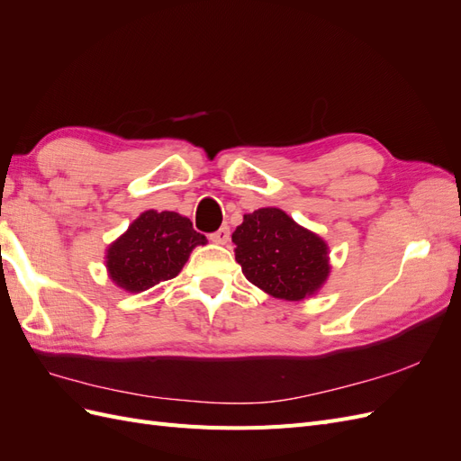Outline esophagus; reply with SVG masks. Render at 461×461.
Here are the masks:
<instances>
[{
  "label": "esophagus",
  "mask_w": 461,
  "mask_h": 461,
  "mask_svg": "<svg viewBox=\"0 0 461 461\" xmlns=\"http://www.w3.org/2000/svg\"><path fill=\"white\" fill-rule=\"evenodd\" d=\"M230 239V229L229 227H221L217 232L209 234V240L215 242V244H227Z\"/></svg>",
  "instance_id": "34e87169"
}]
</instances>
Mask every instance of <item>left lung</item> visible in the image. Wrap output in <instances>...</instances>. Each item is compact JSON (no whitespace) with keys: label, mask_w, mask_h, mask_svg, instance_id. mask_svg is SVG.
<instances>
[{"label":"left lung","mask_w":461,"mask_h":461,"mask_svg":"<svg viewBox=\"0 0 461 461\" xmlns=\"http://www.w3.org/2000/svg\"><path fill=\"white\" fill-rule=\"evenodd\" d=\"M234 256L249 283L273 298L300 302L325 285L329 246L283 209L261 207L232 232Z\"/></svg>","instance_id":"obj_1"}]
</instances>
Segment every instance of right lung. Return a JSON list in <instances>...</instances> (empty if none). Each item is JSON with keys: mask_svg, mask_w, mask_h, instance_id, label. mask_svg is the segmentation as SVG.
<instances>
[{"mask_svg": "<svg viewBox=\"0 0 461 461\" xmlns=\"http://www.w3.org/2000/svg\"><path fill=\"white\" fill-rule=\"evenodd\" d=\"M205 242L188 217L149 209L107 248L105 267L111 281L122 290L144 292L175 278L192 249Z\"/></svg>", "mask_w": 461, "mask_h": 461, "instance_id": "1", "label": "right lung"}]
</instances>
